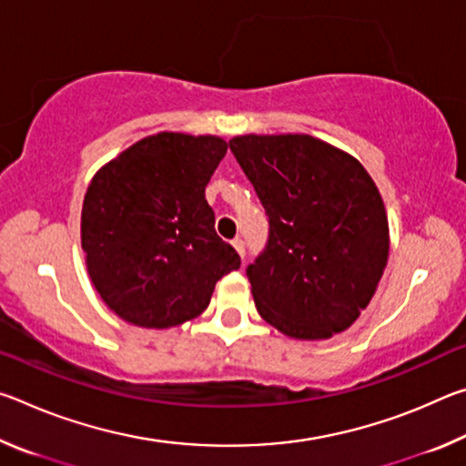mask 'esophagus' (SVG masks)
Wrapping results in <instances>:
<instances>
[{"mask_svg":"<svg viewBox=\"0 0 466 466\" xmlns=\"http://www.w3.org/2000/svg\"><path fill=\"white\" fill-rule=\"evenodd\" d=\"M232 247H234L236 252H238V255L244 258V255H247V248H244V240H242V238H234V240H232Z\"/></svg>","mask_w":466,"mask_h":466,"instance_id":"obj_1","label":"esophagus"}]
</instances>
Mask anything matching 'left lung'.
I'll list each match as a JSON object with an SVG mask.
<instances>
[{
	"label": "left lung",
	"mask_w": 466,
	"mask_h": 466,
	"mask_svg": "<svg viewBox=\"0 0 466 466\" xmlns=\"http://www.w3.org/2000/svg\"><path fill=\"white\" fill-rule=\"evenodd\" d=\"M230 149L269 216L267 247L247 267L258 314L306 341L350 329L389 261L372 177L312 136H238Z\"/></svg>",
	"instance_id": "1"
}]
</instances>
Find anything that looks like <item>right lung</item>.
<instances>
[{"label": "right lung", "instance_id": "right-lung-1", "mask_svg": "<svg viewBox=\"0 0 466 466\" xmlns=\"http://www.w3.org/2000/svg\"><path fill=\"white\" fill-rule=\"evenodd\" d=\"M226 149L222 137L162 131L94 175L82 248L94 288L116 317L144 329L183 325L208 309L218 279L240 267L205 199Z\"/></svg>", "mask_w": 466, "mask_h": 466}]
</instances>
